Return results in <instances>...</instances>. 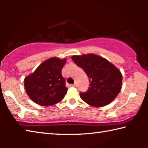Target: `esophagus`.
I'll return each instance as SVG.
<instances>
[{
	"instance_id": "34e87169",
	"label": "esophagus",
	"mask_w": 148,
	"mask_h": 148,
	"mask_svg": "<svg viewBox=\"0 0 148 148\" xmlns=\"http://www.w3.org/2000/svg\"><path fill=\"white\" fill-rule=\"evenodd\" d=\"M72 86H74V87H76L77 86V83L76 82H75V83L72 85Z\"/></svg>"
}]
</instances>
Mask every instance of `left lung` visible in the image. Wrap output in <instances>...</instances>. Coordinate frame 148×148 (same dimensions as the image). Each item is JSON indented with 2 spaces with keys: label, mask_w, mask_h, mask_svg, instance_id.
Segmentation results:
<instances>
[{
  "label": "left lung",
  "mask_w": 148,
  "mask_h": 148,
  "mask_svg": "<svg viewBox=\"0 0 148 148\" xmlns=\"http://www.w3.org/2000/svg\"><path fill=\"white\" fill-rule=\"evenodd\" d=\"M71 59L89 78L88 89L79 93L84 101L92 106L101 107L110 104L119 93L121 73L108 60L94 54L74 56Z\"/></svg>",
  "instance_id": "left-lung-1"
}]
</instances>
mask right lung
Returning <instances> with one entry per match:
<instances>
[{
    "instance_id": "1",
    "label": "right lung",
    "mask_w": 148,
    "mask_h": 148,
    "mask_svg": "<svg viewBox=\"0 0 148 148\" xmlns=\"http://www.w3.org/2000/svg\"><path fill=\"white\" fill-rule=\"evenodd\" d=\"M66 59L52 57L25 78V88L32 101L46 106L56 104L64 98L68 89L61 74Z\"/></svg>"
}]
</instances>
